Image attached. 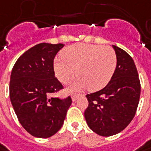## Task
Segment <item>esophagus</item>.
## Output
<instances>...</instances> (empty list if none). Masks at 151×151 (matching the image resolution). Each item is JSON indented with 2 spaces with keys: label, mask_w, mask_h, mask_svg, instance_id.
<instances>
[{
  "label": "esophagus",
  "mask_w": 151,
  "mask_h": 151,
  "mask_svg": "<svg viewBox=\"0 0 151 151\" xmlns=\"http://www.w3.org/2000/svg\"><path fill=\"white\" fill-rule=\"evenodd\" d=\"M78 96H79L78 94H73V95L72 96V100H73V102L76 101V100L78 99Z\"/></svg>",
  "instance_id": "esophagus-1"
}]
</instances>
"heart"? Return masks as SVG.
Returning a JSON list of instances; mask_svg holds the SVG:
<instances>
[{"mask_svg": "<svg viewBox=\"0 0 151 151\" xmlns=\"http://www.w3.org/2000/svg\"><path fill=\"white\" fill-rule=\"evenodd\" d=\"M61 57L53 62L56 78L67 83L75 73L78 75L68 87L70 90H100L111 80L117 65L113 48L100 45H72L62 51Z\"/></svg>", "mask_w": 151, "mask_h": 151, "instance_id": "heart-1", "label": "heart"}]
</instances>
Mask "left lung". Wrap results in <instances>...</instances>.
<instances>
[{
  "label": "left lung",
  "mask_w": 151,
  "mask_h": 151,
  "mask_svg": "<svg viewBox=\"0 0 151 151\" xmlns=\"http://www.w3.org/2000/svg\"><path fill=\"white\" fill-rule=\"evenodd\" d=\"M117 65L109 83L99 91L87 94L88 106L84 117L88 127L101 136L121 132L136 113L140 83L132 58L113 45Z\"/></svg>",
  "instance_id": "1"
}]
</instances>
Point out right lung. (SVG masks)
<instances>
[{"mask_svg": "<svg viewBox=\"0 0 151 151\" xmlns=\"http://www.w3.org/2000/svg\"><path fill=\"white\" fill-rule=\"evenodd\" d=\"M64 45L40 43L25 52L14 65L10 99L22 127L32 136L48 138L62 128L72 99L49 98L63 87L53 71V60Z\"/></svg>", "mask_w": 151, "mask_h": 151, "instance_id": "obj_1", "label": "right lung"}]
</instances>
